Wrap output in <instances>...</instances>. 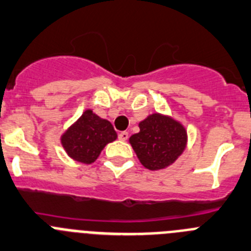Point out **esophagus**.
I'll return each mask as SVG.
<instances>
[{
	"label": "esophagus",
	"instance_id": "esophagus-1",
	"mask_svg": "<svg viewBox=\"0 0 251 251\" xmlns=\"http://www.w3.org/2000/svg\"><path fill=\"white\" fill-rule=\"evenodd\" d=\"M128 137V132L127 131H121L120 134H119V139L121 140V141H126Z\"/></svg>",
	"mask_w": 251,
	"mask_h": 251
}]
</instances>
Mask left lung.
<instances>
[{"instance_id": "left-lung-1", "label": "left lung", "mask_w": 251, "mask_h": 251, "mask_svg": "<svg viewBox=\"0 0 251 251\" xmlns=\"http://www.w3.org/2000/svg\"><path fill=\"white\" fill-rule=\"evenodd\" d=\"M140 131L128 139L140 162L149 170H161L176 161L186 148L184 126L173 117L149 115L139 124Z\"/></svg>"}]
</instances>
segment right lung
Wrapping results in <instances>:
<instances>
[{
    "label": "right lung",
    "instance_id": "right-lung-1",
    "mask_svg": "<svg viewBox=\"0 0 251 251\" xmlns=\"http://www.w3.org/2000/svg\"><path fill=\"white\" fill-rule=\"evenodd\" d=\"M116 139V131L110 121L101 119L92 110H86L62 134L61 144L71 159L89 165L96 161L103 148Z\"/></svg>",
    "mask_w": 251,
    "mask_h": 251
}]
</instances>
